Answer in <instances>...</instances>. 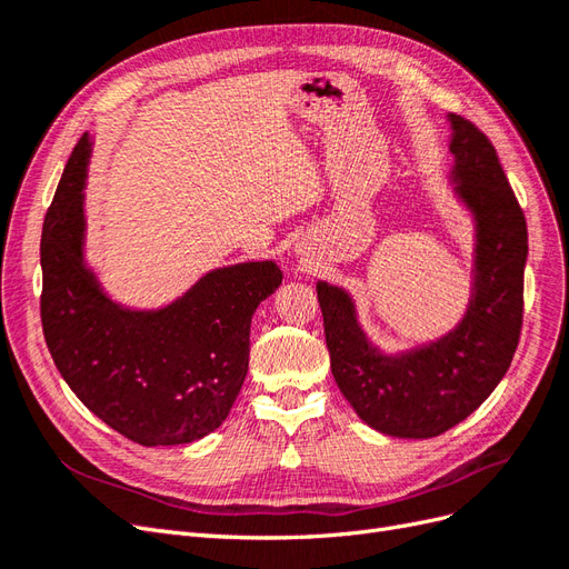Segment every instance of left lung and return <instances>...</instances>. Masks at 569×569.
<instances>
[{
    "instance_id": "left-lung-1",
    "label": "left lung",
    "mask_w": 569,
    "mask_h": 569,
    "mask_svg": "<svg viewBox=\"0 0 569 569\" xmlns=\"http://www.w3.org/2000/svg\"><path fill=\"white\" fill-rule=\"evenodd\" d=\"M453 194L475 220L472 289L443 337L387 353L368 339L347 289L318 282L325 341L339 391L372 429L429 439L475 412L503 380L522 330L527 222L489 137L456 113Z\"/></svg>"
}]
</instances>
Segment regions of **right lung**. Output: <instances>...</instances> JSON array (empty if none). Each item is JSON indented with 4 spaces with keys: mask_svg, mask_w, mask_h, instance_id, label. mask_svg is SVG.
<instances>
[{
    "mask_svg": "<svg viewBox=\"0 0 569 569\" xmlns=\"http://www.w3.org/2000/svg\"><path fill=\"white\" fill-rule=\"evenodd\" d=\"M82 134L44 216L40 316L51 358L78 399L142 446L197 441L222 425L249 370L251 316L282 284L274 261L209 270L168 306L113 301L84 261Z\"/></svg>",
    "mask_w": 569,
    "mask_h": 569,
    "instance_id": "1",
    "label": "right lung"
}]
</instances>
